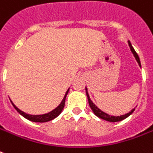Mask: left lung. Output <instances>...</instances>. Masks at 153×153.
Returning <instances> with one entry per match:
<instances>
[{"label":"left lung","mask_w":153,"mask_h":153,"mask_svg":"<svg viewBox=\"0 0 153 153\" xmlns=\"http://www.w3.org/2000/svg\"><path fill=\"white\" fill-rule=\"evenodd\" d=\"M128 45H129V47H130L131 51H132L133 55H134V57L136 58V59H137V61L138 64H139V66L140 67V59H139V56H138L137 53L136 52L135 50H134V48H133V46H132V44H131V43L129 41H128ZM86 95H87V98H88V102H89V105H90V107H91V109L93 110V112L94 113V114H95L96 116L98 117H100V118L103 119V120L110 121V122L121 121H122V120H124V119H126V117H128L129 116V115H130V114H132L133 111H134V109H132V110H131L129 113L125 114V115H121V116H117V117L110 116V115H109V114H105V113H104V112H102L101 109H98V107L96 106L94 104L93 102H91V98H90V96H89V94H88V92H87V89L86 88Z\"/></svg>","instance_id":"8db88e82"}]
</instances>
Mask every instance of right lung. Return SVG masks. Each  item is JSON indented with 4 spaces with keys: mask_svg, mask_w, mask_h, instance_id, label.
Here are the masks:
<instances>
[{
    "mask_svg": "<svg viewBox=\"0 0 153 153\" xmlns=\"http://www.w3.org/2000/svg\"><path fill=\"white\" fill-rule=\"evenodd\" d=\"M68 91H69V89L67 90V91L66 92V94H65L64 96V98L62 99V102L60 103L59 105L57 108H55L54 110L51 111L50 113H48V114H42V115H31V114H26L25 112L21 111L20 109H18L17 107L12 102V101H11V102H12V104H13V105L14 106V108L17 110L18 113H20L24 117H25V118L27 119V120L34 121V122H47V121H51V120H53L54 118H55V117L59 116L60 114V113L62 112V109H63V107H64L65 105V101H66V97H67V94H68Z\"/></svg>",
    "mask_w": 153,
    "mask_h": 153,
    "instance_id": "1",
    "label": "right lung"
}]
</instances>
